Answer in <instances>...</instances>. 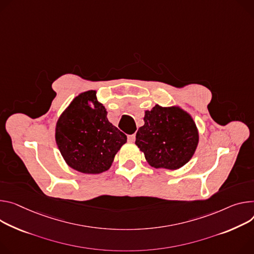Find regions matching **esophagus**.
Masks as SVG:
<instances>
[{"mask_svg": "<svg viewBox=\"0 0 254 254\" xmlns=\"http://www.w3.org/2000/svg\"><path fill=\"white\" fill-rule=\"evenodd\" d=\"M127 140H128V142H130V143L134 142V140H135V134H129V135L127 136Z\"/></svg>", "mask_w": 254, "mask_h": 254, "instance_id": "esophagus-1", "label": "esophagus"}]
</instances>
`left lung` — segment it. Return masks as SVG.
Returning <instances> with one entry per match:
<instances>
[{"instance_id":"left-lung-1","label":"left lung","mask_w":254,"mask_h":254,"mask_svg":"<svg viewBox=\"0 0 254 254\" xmlns=\"http://www.w3.org/2000/svg\"><path fill=\"white\" fill-rule=\"evenodd\" d=\"M145 125L136 131L135 145L156 169L176 170L192 158L199 134L191 115L180 106L156 104L145 111Z\"/></svg>"}]
</instances>
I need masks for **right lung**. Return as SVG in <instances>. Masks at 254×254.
<instances>
[{
  "label": "right lung",
  "mask_w": 254,
  "mask_h": 254,
  "mask_svg": "<svg viewBox=\"0 0 254 254\" xmlns=\"http://www.w3.org/2000/svg\"><path fill=\"white\" fill-rule=\"evenodd\" d=\"M96 90L76 96L56 125V143L72 169L85 174L108 170L115 155L127 143V135L107 120Z\"/></svg>",
  "instance_id": "right-lung-1"
}]
</instances>
